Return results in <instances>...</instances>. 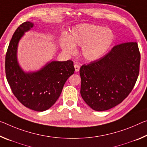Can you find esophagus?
<instances>
[{
	"label": "esophagus",
	"mask_w": 147,
	"mask_h": 147,
	"mask_svg": "<svg viewBox=\"0 0 147 147\" xmlns=\"http://www.w3.org/2000/svg\"><path fill=\"white\" fill-rule=\"evenodd\" d=\"M74 69H75V72L76 73H77V72L79 71V70H80V66L77 64H75L74 65Z\"/></svg>",
	"instance_id": "1"
}]
</instances>
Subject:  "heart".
<instances>
[{
    "label": "heart",
    "mask_w": 147,
    "mask_h": 147,
    "mask_svg": "<svg viewBox=\"0 0 147 147\" xmlns=\"http://www.w3.org/2000/svg\"><path fill=\"white\" fill-rule=\"evenodd\" d=\"M115 41L111 29L94 24H80L72 29L69 36L64 34L60 39L63 52L73 55L76 46H82V55L90 61L103 57Z\"/></svg>",
    "instance_id": "b5f03b06"
}]
</instances>
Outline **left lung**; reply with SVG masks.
I'll return each instance as SVG.
<instances>
[{"label":"left lung","mask_w":147,"mask_h":147,"mask_svg":"<svg viewBox=\"0 0 147 147\" xmlns=\"http://www.w3.org/2000/svg\"><path fill=\"white\" fill-rule=\"evenodd\" d=\"M141 55L136 42L122 43L97 61L80 67V94L93 110L104 111L122 103L139 76Z\"/></svg>","instance_id":"1"}]
</instances>
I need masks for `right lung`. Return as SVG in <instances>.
I'll return each instance as SVG.
<instances>
[{
  "label": "right lung",
  "mask_w": 147,
  "mask_h": 147,
  "mask_svg": "<svg viewBox=\"0 0 147 147\" xmlns=\"http://www.w3.org/2000/svg\"><path fill=\"white\" fill-rule=\"evenodd\" d=\"M34 23L26 22L13 33L6 54L7 81L13 94L21 103L31 110L42 112L53 106L60 96L67 79L74 73L73 62L49 61L40 70L25 72L18 60V48L25 32Z\"/></svg>",
  "instance_id": "obj_1"
}]
</instances>
